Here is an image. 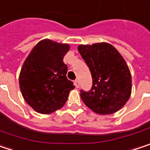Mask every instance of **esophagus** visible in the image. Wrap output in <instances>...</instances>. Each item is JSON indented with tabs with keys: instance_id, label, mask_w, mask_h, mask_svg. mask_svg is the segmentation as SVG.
<instances>
[{
	"instance_id": "obj_1",
	"label": "esophagus",
	"mask_w": 150,
	"mask_h": 150,
	"mask_svg": "<svg viewBox=\"0 0 150 150\" xmlns=\"http://www.w3.org/2000/svg\"><path fill=\"white\" fill-rule=\"evenodd\" d=\"M74 85L76 86V88H79V81L78 80V79L74 80Z\"/></svg>"
}]
</instances>
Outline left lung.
Returning <instances> with one entry per match:
<instances>
[{
  "instance_id": "left-lung-1",
  "label": "left lung",
  "mask_w": 150,
  "mask_h": 150,
  "mask_svg": "<svg viewBox=\"0 0 150 150\" xmlns=\"http://www.w3.org/2000/svg\"><path fill=\"white\" fill-rule=\"evenodd\" d=\"M78 49L92 77L91 90L80 91L83 102L99 114L117 112L132 92V76L123 57L107 42L80 45Z\"/></svg>"
}]
</instances>
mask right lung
Wrapping results in <instances>:
<instances>
[{"label":"right lung","instance_id":"right-lung-1","mask_svg":"<svg viewBox=\"0 0 150 150\" xmlns=\"http://www.w3.org/2000/svg\"><path fill=\"white\" fill-rule=\"evenodd\" d=\"M69 45L42 40L27 57L19 75V87L25 102L37 112L48 114L61 108L73 83L67 78L63 62Z\"/></svg>","mask_w":150,"mask_h":150}]
</instances>
